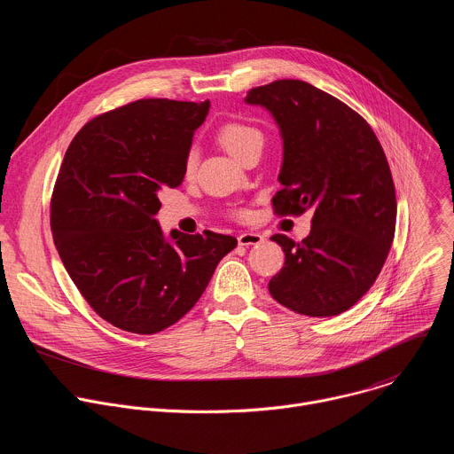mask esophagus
I'll return each instance as SVG.
<instances>
[{"label": "esophagus", "mask_w": 454, "mask_h": 454, "mask_svg": "<svg viewBox=\"0 0 454 454\" xmlns=\"http://www.w3.org/2000/svg\"><path fill=\"white\" fill-rule=\"evenodd\" d=\"M262 242H263V235H260V233H240L239 235L240 246H258Z\"/></svg>", "instance_id": "1"}]
</instances>
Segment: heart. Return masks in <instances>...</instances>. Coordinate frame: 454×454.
I'll return each instance as SVG.
<instances>
[{
    "label": "heart",
    "instance_id": "heart-1",
    "mask_svg": "<svg viewBox=\"0 0 454 454\" xmlns=\"http://www.w3.org/2000/svg\"><path fill=\"white\" fill-rule=\"evenodd\" d=\"M219 142L224 145V149L233 159H239L249 145L258 142L262 144V133L249 124L230 122L219 129ZM194 166H196V151H191L187 157L185 171L191 173Z\"/></svg>",
    "mask_w": 454,
    "mask_h": 454
}]
</instances>
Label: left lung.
<instances>
[{
    "mask_svg": "<svg viewBox=\"0 0 454 454\" xmlns=\"http://www.w3.org/2000/svg\"><path fill=\"white\" fill-rule=\"evenodd\" d=\"M244 103L274 119L283 159L276 214L314 212L307 239L272 235L285 265L269 292L295 314L349 310L376 281L395 231V189L383 147L348 105L301 80L254 87Z\"/></svg>",
    "mask_w": 454,
    "mask_h": 454,
    "instance_id": "1",
    "label": "left lung"
}]
</instances>
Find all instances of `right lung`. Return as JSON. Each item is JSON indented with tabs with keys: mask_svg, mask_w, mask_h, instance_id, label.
<instances>
[{
	"mask_svg": "<svg viewBox=\"0 0 454 454\" xmlns=\"http://www.w3.org/2000/svg\"><path fill=\"white\" fill-rule=\"evenodd\" d=\"M210 101L138 99L89 121L69 144L51 198L62 263L94 312L151 335L180 321L237 239L166 235L160 192L185 176Z\"/></svg>",
	"mask_w": 454,
	"mask_h": 454,
	"instance_id": "1",
	"label": "right lung"
}]
</instances>
